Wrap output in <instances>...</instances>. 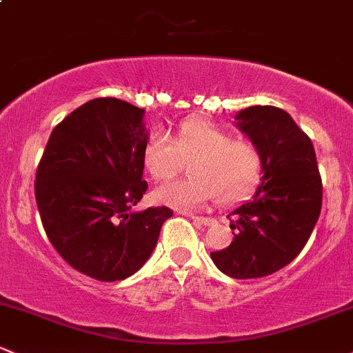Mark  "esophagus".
Segmentation results:
<instances>
[{"label": "esophagus", "mask_w": 353, "mask_h": 353, "mask_svg": "<svg viewBox=\"0 0 353 353\" xmlns=\"http://www.w3.org/2000/svg\"><path fill=\"white\" fill-rule=\"evenodd\" d=\"M190 219L193 222L200 223V225H212V223H214V219L210 217H196V215H192Z\"/></svg>", "instance_id": "1"}]
</instances>
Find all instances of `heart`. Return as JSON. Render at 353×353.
I'll list each match as a JSON object with an SVG mask.
<instances>
[{"label":"heart","mask_w":353,"mask_h":353,"mask_svg":"<svg viewBox=\"0 0 353 353\" xmlns=\"http://www.w3.org/2000/svg\"><path fill=\"white\" fill-rule=\"evenodd\" d=\"M190 161V178L163 185L154 200L175 208H196L214 199L230 205L251 193L263 176V154L248 139L232 134L208 119H188L180 124L173 141L165 132L148 139L143 165L154 180L165 181Z\"/></svg>","instance_id":"1"}]
</instances>
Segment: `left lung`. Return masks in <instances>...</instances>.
I'll list each match as a JSON object with an SVG mask.
<instances>
[{
	"label": "left lung",
	"instance_id": "left-lung-1",
	"mask_svg": "<svg viewBox=\"0 0 353 353\" xmlns=\"http://www.w3.org/2000/svg\"><path fill=\"white\" fill-rule=\"evenodd\" d=\"M236 126L263 154V176L252 199L234 208V241L210 252L223 274L254 279L290 264L308 242L321 210V178L312 139L286 111L251 105Z\"/></svg>",
	"mask_w": 353,
	"mask_h": 353
}]
</instances>
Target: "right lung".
Listing matches in <instances>:
<instances>
[{"instance_id": "right-lung-1", "label": "right lung", "mask_w": 353, "mask_h": 353, "mask_svg": "<svg viewBox=\"0 0 353 353\" xmlns=\"http://www.w3.org/2000/svg\"><path fill=\"white\" fill-rule=\"evenodd\" d=\"M145 109L114 97L85 102L57 124L37 170L35 199L57 252L99 281L134 274L157 248L168 207L134 212L148 183Z\"/></svg>"}]
</instances>
